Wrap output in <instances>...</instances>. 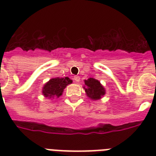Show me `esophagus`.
Wrapping results in <instances>:
<instances>
[{
	"label": "esophagus",
	"mask_w": 156,
	"mask_h": 156,
	"mask_svg": "<svg viewBox=\"0 0 156 156\" xmlns=\"http://www.w3.org/2000/svg\"><path fill=\"white\" fill-rule=\"evenodd\" d=\"M74 80L76 82H78L80 81V77H79V76H74Z\"/></svg>",
	"instance_id": "1"
}]
</instances>
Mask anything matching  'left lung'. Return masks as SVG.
<instances>
[{
    "instance_id": "obj_1",
    "label": "left lung",
    "mask_w": 156,
    "mask_h": 156,
    "mask_svg": "<svg viewBox=\"0 0 156 156\" xmlns=\"http://www.w3.org/2000/svg\"><path fill=\"white\" fill-rule=\"evenodd\" d=\"M84 82L85 86H83V89L85 90L86 96L91 100H100L105 94V89L97 79L90 78L87 80H84Z\"/></svg>"
}]
</instances>
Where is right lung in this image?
Returning a JSON list of instances; mask_svg holds the SVG:
<instances>
[{
  "instance_id": "right-lung-1",
  "label": "right lung",
  "mask_w": 156,
  "mask_h": 156,
  "mask_svg": "<svg viewBox=\"0 0 156 156\" xmlns=\"http://www.w3.org/2000/svg\"><path fill=\"white\" fill-rule=\"evenodd\" d=\"M73 81L68 77L66 78H51L48 82L44 84L42 89V94L45 98L49 99L58 98L62 96L64 89L68 85L71 84Z\"/></svg>"
}]
</instances>
